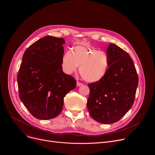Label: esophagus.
I'll list each match as a JSON object with an SVG mask.
<instances>
[{
    "mask_svg": "<svg viewBox=\"0 0 155 155\" xmlns=\"http://www.w3.org/2000/svg\"><path fill=\"white\" fill-rule=\"evenodd\" d=\"M83 84L81 83V82H80V81H77V86H81V85H82Z\"/></svg>",
    "mask_w": 155,
    "mask_h": 155,
    "instance_id": "esophagus-1",
    "label": "esophagus"
}]
</instances>
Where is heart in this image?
Wrapping results in <instances>:
<instances>
[{
  "label": "heart",
  "instance_id": "obj_1",
  "mask_svg": "<svg viewBox=\"0 0 155 155\" xmlns=\"http://www.w3.org/2000/svg\"><path fill=\"white\" fill-rule=\"evenodd\" d=\"M62 65L68 74L75 72L80 67V73L86 81H101L107 74L109 58L105 51L86 45L75 47L72 51H68L62 58Z\"/></svg>",
  "mask_w": 155,
  "mask_h": 155
}]
</instances>
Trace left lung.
Here are the masks:
<instances>
[{"label":"left lung","instance_id":"obj_1","mask_svg":"<svg viewBox=\"0 0 155 155\" xmlns=\"http://www.w3.org/2000/svg\"><path fill=\"white\" fill-rule=\"evenodd\" d=\"M110 66L101 81L87 84V108L91 117L103 124L119 121L134 102L139 77L129 54L110 43L107 50Z\"/></svg>","mask_w":155,"mask_h":155}]
</instances>
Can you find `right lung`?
<instances>
[{
  "label": "right lung",
  "mask_w": 155,
  "mask_h": 155,
  "mask_svg": "<svg viewBox=\"0 0 155 155\" xmlns=\"http://www.w3.org/2000/svg\"><path fill=\"white\" fill-rule=\"evenodd\" d=\"M65 41L46 36L25 51L17 76L19 96L36 118L50 120L61 112L64 97L76 87V80L62 72Z\"/></svg>",
  "instance_id": "add662e5"
}]
</instances>
